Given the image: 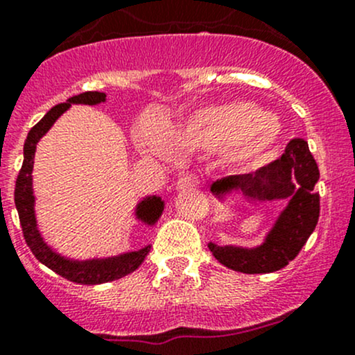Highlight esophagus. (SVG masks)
<instances>
[{"instance_id":"1","label":"esophagus","mask_w":355,"mask_h":355,"mask_svg":"<svg viewBox=\"0 0 355 355\" xmlns=\"http://www.w3.org/2000/svg\"><path fill=\"white\" fill-rule=\"evenodd\" d=\"M196 186H198V179L194 178V176H191V174H188V176H182L176 182V189H178V191H181V189L196 188Z\"/></svg>"}]
</instances>
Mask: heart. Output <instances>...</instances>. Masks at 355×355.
<instances>
[{
  "instance_id": "1",
  "label": "heart",
  "mask_w": 355,
  "mask_h": 355,
  "mask_svg": "<svg viewBox=\"0 0 355 355\" xmlns=\"http://www.w3.org/2000/svg\"><path fill=\"white\" fill-rule=\"evenodd\" d=\"M284 127L247 101H230L198 108L181 123L167 127L162 118L148 115L139 128L144 152L171 162L174 152L219 154L232 169H252L272 157Z\"/></svg>"
}]
</instances>
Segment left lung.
Returning a JSON list of instances; mask_svg holds the SVG:
<instances>
[{
    "instance_id": "8db88e82",
    "label": "left lung",
    "mask_w": 355,
    "mask_h": 355,
    "mask_svg": "<svg viewBox=\"0 0 355 355\" xmlns=\"http://www.w3.org/2000/svg\"><path fill=\"white\" fill-rule=\"evenodd\" d=\"M320 173L308 144L293 139L283 157L257 173L216 179L209 186L213 196L225 203L235 194L255 203L286 201L259 245L243 247L208 242V249L225 268L243 274L276 272L300 254L313 234L320 216V196L315 191Z\"/></svg>"
}]
</instances>
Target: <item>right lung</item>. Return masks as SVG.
Here are the masks:
<instances>
[{
  "mask_svg": "<svg viewBox=\"0 0 355 355\" xmlns=\"http://www.w3.org/2000/svg\"><path fill=\"white\" fill-rule=\"evenodd\" d=\"M106 103V93L100 91H87V93L72 96L66 103L55 105L54 108L49 110L45 116L39 123L28 132L24 146V164L18 174L17 186H15V207H17L18 216H20L21 230L26 245L30 247L33 255L52 269L54 272L62 276L64 279L72 281L78 284H103L108 281L120 279L139 268L146 261L150 245H144L139 250H130V252H121L116 255H108V257H89V259H72L67 255L57 252L54 247L45 242L39 228V220H37V198L33 191V162H35L37 144L40 142L42 137L52 128V125L59 120L72 105H86L98 106ZM166 201L157 194H148V196L140 198L133 208L132 216L137 222L147 225L148 228H154L155 223L162 216Z\"/></svg>",
  "mask_w": 355,
  "mask_h": 355,
  "instance_id": "right-lung-1",
  "label": "right lung"
}]
</instances>
